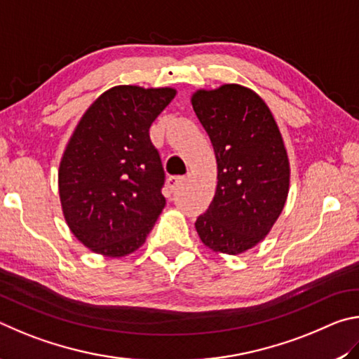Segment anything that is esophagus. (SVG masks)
<instances>
[{
	"instance_id": "esophagus-1",
	"label": "esophagus",
	"mask_w": 359,
	"mask_h": 359,
	"mask_svg": "<svg viewBox=\"0 0 359 359\" xmlns=\"http://www.w3.org/2000/svg\"><path fill=\"white\" fill-rule=\"evenodd\" d=\"M184 181H186L184 176H170V178L167 180V186H168L170 191L175 192L181 184L184 183Z\"/></svg>"
}]
</instances>
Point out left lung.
<instances>
[{"label": "left lung", "instance_id": "8db88e82", "mask_svg": "<svg viewBox=\"0 0 359 359\" xmlns=\"http://www.w3.org/2000/svg\"><path fill=\"white\" fill-rule=\"evenodd\" d=\"M191 102L217 162L216 194L197 219V233L215 252L243 254L265 240L285 206L290 162L284 140L265 100L246 86L197 90Z\"/></svg>", "mask_w": 359, "mask_h": 359}]
</instances>
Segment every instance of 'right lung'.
<instances>
[{"mask_svg": "<svg viewBox=\"0 0 359 359\" xmlns=\"http://www.w3.org/2000/svg\"><path fill=\"white\" fill-rule=\"evenodd\" d=\"M175 94L173 88L113 86L69 138L58 170L61 208L74 236L93 252L132 254L165 206V173L149 128Z\"/></svg>", "mask_w": 359, "mask_h": 359, "instance_id": "1", "label": "right lung"}]
</instances>
